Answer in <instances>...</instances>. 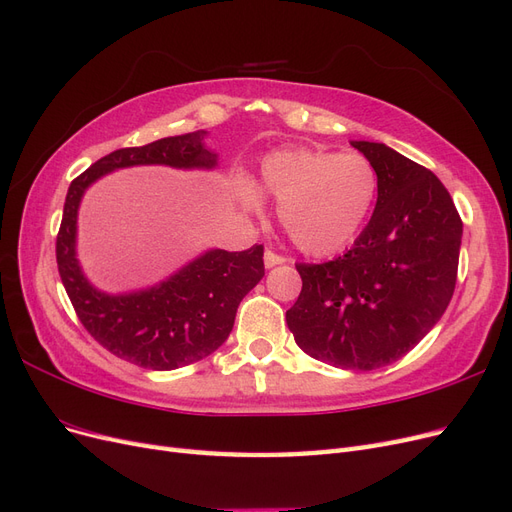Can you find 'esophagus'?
I'll list each match as a JSON object with an SVG mask.
<instances>
[{"mask_svg":"<svg viewBox=\"0 0 512 512\" xmlns=\"http://www.w3.org/2000/svg\"><path fill=\"white\" fill-rule=\"evenodd\" d=\"M284 262H286V258H284V256L275 254V252H271V250H267V252H265V267H267V269L277 267V265H284Z\"/></svg>","mask_w":512,"mask_h":512,"instance_id":"obj_1","label":"esophagus"}]
</instances>
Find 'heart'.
<instances>
[{
    "label": "heart",
    "instance_id": "1",
    "mask_svg": "<svg viewBox=\"0 0 512 512\" xmlns=\"http://www.w3.org/2000/svg\"><path fill=\"white\" fill-rule=\"evenodd\" d=\"M258 190L280 203L277 218L301 252L327 256L359 237L376 205L378 173L361 153L280 149L262 160ZM241 203L262 209L252 185H243Z\"/></svg>",
    "mask_w": 512,
    "mask_h": 512
}]
</instances>
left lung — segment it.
Wrapping results in <instances>:
<instances>
[{
    "label": "left lung",
    "mask_w": 512,
    "mask_h": 512,
    "mask_svg": "<svg viewBox=\"0 0 512 512\" xmlns=\"http://www.w3.org/2000/svg\"><path fill=\"white\" fill-rule=\"evenodd\" d=\"M352 147L378 173L374 215L346 254L299 262L303 288L286 322L312 359L371 371L410 352L446 312L463 224L431 170L384 143Z\"/></svg>",
    "instance_id": "1"
}]
</instances>
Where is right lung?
<instances>
[{
  "mask_svg": "<svg viewBox=\"0 0 512 512\" xmlns=\"http://www.w3.org/2000/svg\"><path fill=\"white\" fill-rule=\"evenodd\" d=\"M205 136V130H196L145 147L117 149L91 164L68 188L57 235L61 284L89 335L119 359L145 369L190 365L226 342L239 303L265 275L262 245L245 252L207 250L160 284L113 294L91 284L79 262V207L91 185L119 168L213 170L218 153L205 145Z\"/></svg>",
  "mask_w": 512,
  "mask_h": 512,
  "instance_id": "add662e5",
  "label": "right lung"
}]
</instances>
